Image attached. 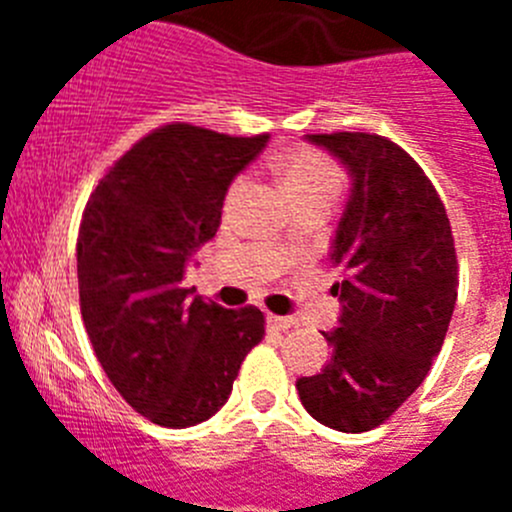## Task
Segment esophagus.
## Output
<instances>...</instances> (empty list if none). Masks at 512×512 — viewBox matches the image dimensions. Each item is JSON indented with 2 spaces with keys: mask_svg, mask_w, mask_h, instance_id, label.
Masks as SVG:
<instances>
[{
  "mask_svg": "<svg viewBox=\"0 0 512 512\" xmlns=\"http://www.w3.org/2000/svg\"><path fill=\"white\" fill-rule=\"evenodd\" d=\"M267 324H270V327H275V329H280V332H285V329L297 324V319H294V317H280V314H267Z\"/></svg>",
  "mask_w": 512,
  "mask_h": 512,
  "instance_id": "esophagus-1",
  "label": "esophagus"
}]
</instances>
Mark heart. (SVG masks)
<instances>
[{"instance_id": "heart-1", "label": "heart", "mask_w": 512, "mask_h": 512, "mask_svg": "<svg viewBox=\"0 0 512 512\" xmlns=\"http://www.w3.org/2000/svg\"><path fill=\"white\" fill-rule=\"evenodd\" d=\"M272 165L292 200L309 198V195L334 198L342 188V170L337 168V163L312 148H287L272 158ZM242 193H245V178H237L227 190L225 208L230 210Z\"/></svg>"}]
</instances>
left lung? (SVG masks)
Masks as SVG:
<instances>
[{
    "instance_id": "obj_1",
    "label": "left lung",
    "mask_w": 512,
    "mask_h": 512,
    "mask_svg": "<svg viewBox=\"0 0 512 512\" xmlns=\"http://www.w3.org/2000/svg\"><path fill=\"white\" fill-rule=\"evenodd\" d=\"M352 178L329 260L342 272L332 359L297 379L307 414L344 433L371 431L426 379L451 324L458 262L436 188L404 148L376 133H314Z\"/></svg>"
}]
</instances>
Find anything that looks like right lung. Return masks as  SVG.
<instances>
[{
  "label": "right lung",
  "mask_w": 512,
  "mask_h": 512,
  "mask_svg": "<svg viewBox=\"0 0 512 512\" xmlns=\"http://www.w3.org/2000/svg\"><path fill=\"white\" fill-rule=\"evenodd\" d=\"M267 138L163 126L116 160L86 203L76 242L86 334L118 394L158 426L218 414L265 337L260 309L188 299L183 277L218 232L232 178Z\"/></svg>",
  "instance_id": "add662e5"
}]
</instances>
